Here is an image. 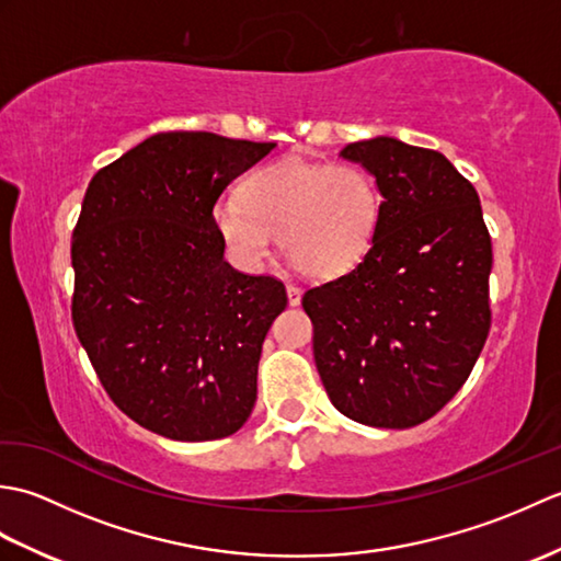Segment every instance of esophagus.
Masks as SVG:
<instances>
[{
    "mask_svg": "<svg viewBox=\"0 0 561 561\" xmlns=\"http://www.w3.org/2000/svg\"><path fill=\"white\" fill-rule=\"evenodd\" d=\"M287 299H289L291 306L301 304V289L296 287V284H287Z\"/></svg>",
    "mask_w": 561,
    "mask_h": 561,
    "instance_id": "1",
    "label": "esophagus"
}]
</instances>
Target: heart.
<instances>
[{"label":"heart","instance_id":"b5f03b06","mask_svg":"<svg viewBox=\"0 0 561 561\" xmlns=\"http://www.w3.org/2000/svg\"><path fill=\"white\" fill-rule=\"evenodd\" d=\"M211 219L236 262L260 267L274 233L294 267L337 279L366 257L380 219L374 175L356 163L284 157L250 173L241 197H224Z\"/></svg>","mask_w":561,"mask_h":561}]
</instances>
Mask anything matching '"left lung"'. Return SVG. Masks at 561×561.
Segmentation results:
<instances>
[{
	"label": "left lung",
	"mask_w": 561,
	"mask_h": 561,
	"mask_svg": "<svg viewBox=\"0 0 561 561\" xmlns=\"http://www.w3.org/2000/svg\"><path fill=\"white\" fill-rule=\"evenodd\" d=\"M340 157L383 202L359 265L304 294L316 366L344 416L410 428L456 396L490 335L492 238L478 190L444 153L374 137Z\"/></svg>",
	"instance_id": "obj_1"
}]
</instances>
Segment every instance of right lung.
<instances>
[{
    "mask_svg": "<svg viewBox=\"0 0 561 561\" xmlns=\"http://www.w3.org/2000/svg\"><path fill=\"white\" fill-rule=\"evenodd\" d=\"M277 147L161 133L91 178L71 233L77 337L111 400L173 440L236 434L284 284L224 260L211 209Z\"/></svg>",
    "mask_w": 561,
    "mask_h": 561,
    "instance_id": "add662e5",
    "label": "right lung"
}]
</instances>
